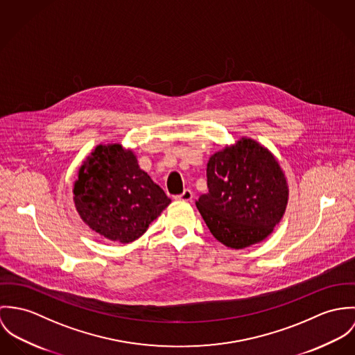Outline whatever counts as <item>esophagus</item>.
<instances>
[{
    "mask_svg": "<svg viewBox=\"0 0 355 355\" xmlns=\"http://www.w3.org/2000/svg\"><path fill=\"white\" fill-rule=\"evenodd\" d=\"M192 197H193L192 191H191V189H185L181 195H177L174 198H175V200H178V201H191V200H192Z\"/></svg>",
    "mask_w": 355,
    "mask_h": 355,
    "instance_id": "34e87169",
    "label": "esophagus"
}]
</instances>
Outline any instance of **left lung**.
Here are the masks:
<instances>
[{
    "instance_id": "left-lung-1",
    "label": "left lung",
    "mask_w": 355,
    "mask_h": 355,
    "mask_svg": "<svg viewBox=\"0 0 355 355\" xmlns=\"http://www.w3.org/2000/svg\"><path fill=\"white\" fill-rule=\"evenodd\" d=\"M208 192L196 201L211 234L232 249L259 243L283 218L288 187L272 153L253 139L215 153L207 163Z\"/></svg>"
}]
</instances>
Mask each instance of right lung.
<instances>
[{"label": "right lung", "instance_id": "add662e5", "mask_svg": "<svg viewBox=\"0 0 355 355\" xmlns=\"http://www.w3.org/2000/svg\"><path fill=\"white\" fill-rule=\"evenodd\" d=\"M73 201L84 223L110 241L129 243L171 202L140 168L132 150L99 144L80 166Z\"/></svg>", "mask_w": 355, "mask_h": 355}]
</instances>
